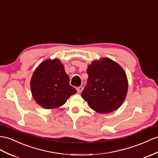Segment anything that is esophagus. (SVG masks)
<instances>
[{
    "instance_id": "obj_1",
    "label": "esophagus",
    "mask_w": 158,
    "mask_h": 158,
    "mask_svg": "<svg viewBox=\"0 0 158 158\" xmlns=\"http://www.w3.org/2000/svg\"><path fill=\"white\" fill-rule=\"evenodd\" d=\"M83 89V87L82 86H79L77 88V92L79 93V94H80V93L82 92Z\"/></svg>"
}]
</instances>
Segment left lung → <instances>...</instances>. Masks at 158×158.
<instances>
[{
  "mask_svg": "<svg viewBox=\"0 0 158 158\" xmlns=\"http://www.w3.org/2000/svg\"><path fill=\"white\" fill-rule=\"evenodd\" d=\"M87 85L81 97L90 108L101 114L114 111L126 98L127 76L119 64L109 58L94 60L87 69Z\"/></svg>",
  "mask_w": 158,
  "mask_h": 158,
  "instance_id": "obj_1",
  "label": "left lung"
}]
</instances>
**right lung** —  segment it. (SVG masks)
I'll use <instances>...</instances> for the list:
<instances>
[{
  "instance_id": "add662e5",
  "label": "right lung",
  "mask_w": 158,
  "mask_h": 158,
  "mask_svg": "<svg viewBox=\"0 0 158 158\" xmlns=\"http://www.w3.org/2000/svg\"><path fill=\"white\" fill-rule=\"evenodd\" d=\"M31 89L35 102L48 110L62 106L77 93L57 59H47L39 64L32 76Z\"/></svg>"
}]
</instances>
